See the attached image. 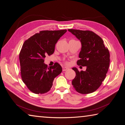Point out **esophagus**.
<instances>
[{
    "instance_id": "esophagus-1",
    "label": "esophagus",
    "mask_w": 125,
    "mask_h": 125,
    "mask_svg": "<svg viewBox=\"0 0 125 125\" xmlns=\"http://www.w3.org/2000/svg\"><path fill=\"white\" fill-rule=\"evenodd\" d=\"M68 70V67H62V71H67Z\"/></svg>"
}]
</instances>
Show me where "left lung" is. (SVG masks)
I'll use <instances>...</instances> for the list:
<instances>
[{"label": "left lung", "instance_id": "8db88e82", "mask_svg": "<svg viewBox=\"0 0 125 125\" xmlns=\"http://www.w3.org/2000/svg\"><path fill=\"white\" fill-rule=\"evenodd\" d=\"M81 43L80 60L77 64L86 66L85 71L73 70L76 76L72 85L77 92L82 94L93 93L100 87L106 75L110 65V53L98 35L89 30L68 29Z\"/></svg>", "mask_w": 125, "mask_h": 125}]
</instances>
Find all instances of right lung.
<instances>
[{"mask_svg": "<svg viewBox=\"0 0 125 125\" xmlns=\"http://www.w3.org/2000/svg\"><path fill=\"white\" fill-rule=\"evenodd\" d=\"M67 30H43L24 42L19 54L22 80L27 88L36 94L51 89L54 79L62 72L59 63L48 68L46 55L53 53L55 45Z\"/></svg>", "mask_w": 125, "mask_h": 125, "instance_id": "right-lung-1", "label": "right lung"}]
</instances>
